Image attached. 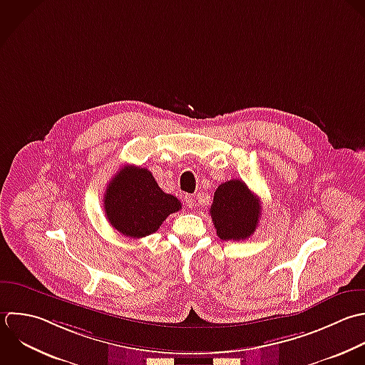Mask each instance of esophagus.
Instances as JSON below:
<instances>
[{
  "instance_id": "34e87169",
  "label": "esophagus",
  "mask_w": 365,
  "mask_h": 365,
  "mask_svg": "<svg viewBox=\"0 0 365 365\" xmlns=\"http://www.w3.org/2000/svg\"><path fill=\"white\" fill-rule=\"evenodd\" d=\"M185 205H186L189 209H192V207L195 206V199H193L192 195H186V196H185Z\"/></svg>"
}]
</instances>
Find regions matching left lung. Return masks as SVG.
I'll return each mask as SVG.
<instances>
[{
	"label": "left lung",
	"mask_w": 365,
	"mask_h": 365,
	"mask_svg": "<svg viewBox=\"0 0 365 365\" xmlns=\"http://www.w3.org/2000/svg\"><path fill=\"white\" fill-rule=\"evenodd\" d=\"M260 200L239 179L222 183L213 196L210 216L222 240L249 239L259 226Z\"/></svg>",
	"instance_id": "obj_1"
}]
</instances>
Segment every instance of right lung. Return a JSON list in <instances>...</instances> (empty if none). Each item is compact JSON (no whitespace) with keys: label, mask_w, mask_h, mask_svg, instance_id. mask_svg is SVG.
Here are the masks:
<instances>
[{"label":"right lung","mask_w":365,"mask_h":365,"mask_svg":"<svg viewBox=\"0 0 365 365\" xmlns=\"http://www.w3.org/2000/svg\"><path fill=\"white\" fill-rule=\"evenodd\" d=\"M103 209L112 227L140 239L155 233L169 215L182 209V203L165 193L148 169L125 165L106 186Z\"/></svg>","instance_id":"1"}]
</instances>
